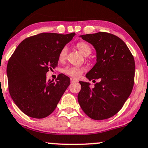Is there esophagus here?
Returning a JSON list of instances; mask_svg holds the SVG:
<instances>
[{"instance_id": "esophagus-1", "label": "esophagus", "mask_w": 148, "mask_h": 148, "mask_svg": "<svg viewBox=\"0 0 148 148\" xmlns=\"http://www.w3.org/2000/svg\"><path fill=\"white\" fill-rule=\"evenodd\" d=\"M70 81H71V83H75V82H78L77 80L73 79V78H71V79H70Z\"/></svg>"}]
</instances>
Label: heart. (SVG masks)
I'll return each mask as SVG.
<instances>
[{
	"label": "heart",
	"mask_w": 148,
	"mask_h": 148,
	"mask_svg": "<svg viewBox=\"0 0 148 148\" xmlns=\"http://www.w3.org/2000/svg\"><path fill=\"white\" fill-rule=\"evenodd\" d=\"M79 50L83 54L84 56H88L91 54V47L88 43L85 42H79L76 44ZM67 54V47H63L60 49L59 54H58V60L59 61H63L65 60ZM63 72L66 75L71 76L73 79H79L82 75L83 72V67H73V66H67L63 69Z\"/></svg>",
	"instance_id": "obj_1"
}]
</instances>
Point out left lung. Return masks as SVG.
<instances>
[{"label":"left lung","instance_id":"obj_1","mask_svg":"<svg viewBox=\"0 0 148 148\" xmlns=\"http://www.w3.org/2000/svg\"><path fill=\"white\" fill-rule=\"evenodd\" d=\"M97 51V63L86 74L99 82L91 88L80 81L78 101L83 111L94 120L109 119L118 113L132 91L135 62L129 48L120 38L107 32L82 35ZM96 82V81H95Z\"/></svg>","mask_w":148,"mask_h":148}]
</instances>
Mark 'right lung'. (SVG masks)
I'll list each match as a JSON object with an SVG mask.
<instances>
[{
    "mask_svg": "<svg viewBox=\"0 0 148 148\" xmlns=\"http://www.w3.org/2000/svg\"><path fill=\"white\" fill-rule=\"evenodd\" d=\"M75 33H40L23 40L8 60V88L14 102L23 113L35 119L51 114L70 84L60 74L55 82L46 73L58 65L60 49Z\"/></svg>",
    "mask_w": 148,
    "mask_h": 148,
    "instance_id": "add662e5",
    "label": "right lung"
}]
</instances>
